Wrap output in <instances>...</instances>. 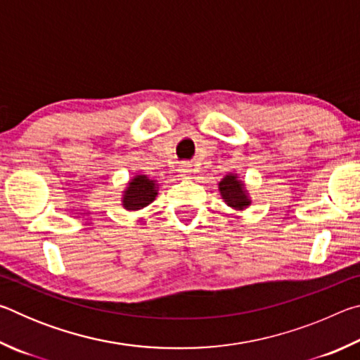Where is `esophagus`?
Masks as SVG:
<instances>
[{
	"mask_svg": "<svg viewBox=\"0 0 360 360\" xmlns=\"http://www.w3.org/2000/svg\"><path fill=\"white\" fill-rule=\"evenodd\" d=\"M179 173L182 174V176H187V174H191L192 173V167H191V163H181V167H179Z\"/></svg>",
	"mask_w": 360,
	"mask_h": 360,
	"instance_id": "obj_1",
	"label": "esophagus"
}]
</instances>
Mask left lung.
<instances>
[{"mask_svg": "<svg viewBox=\"0 0 360 360\" xmlns=\"http://www.w3.org/2000/svg\"><path fill=\"white\" fill-rule=\"evenodd\" d=\"M219 192L224 202L233 210H245L251 205L248 191L245 188L243 181L238 179V176L229 173L225 178L219 182Z\"/></svg>", "mask_w": 360, "mask_h": 360, "instance_id": "obj_1", "label": "left lung"}]
</instances>
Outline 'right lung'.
I'll list each match as a JSON object with an SVG mask.
<instances>
[{
	"label": "right lung",
	"mask_w": 360,
	"mask_h": 360,
	"mask_svg": "<svg viewBox=\"0 0 360 360\" xmlns=\"http://www.w3.org/2000/svg\"><path fill=\"white\" fill-rule=\"evenodd\" d=\"M157 192V181L148 178L146 174H136L124 191L122 205L129 211L143 210L154 202Z\"/></svg>",
	"instance_id": "right-lung-1"
}]
</instances>
